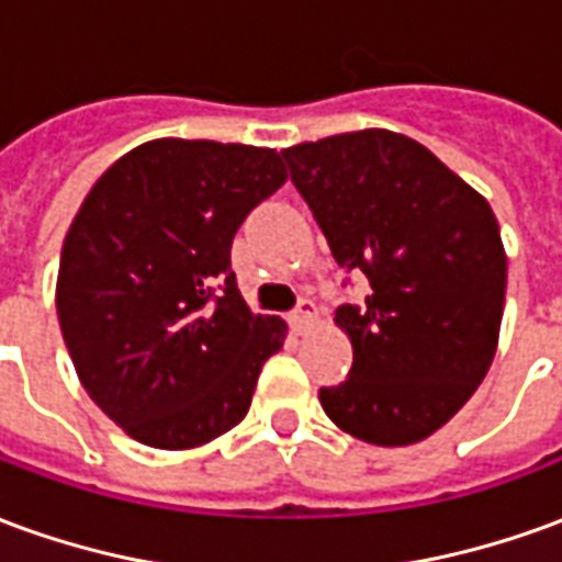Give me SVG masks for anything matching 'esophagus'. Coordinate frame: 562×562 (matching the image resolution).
Returning a JSON list of instances; mask_svg holds the SVG:
<instances>
[{"label":"esophagus","instance_id":"obj_1","mask_svg":"<svg viewBox=\"0 0 562 562\" xmlns=\"http://www.w3.org/2000/svg\"><path fill=\"white\" fill-rule=\"evenodd\" d=\"M313 318H316V304L313 301H301V304L294 306L292 313H289V325H292L294 334H304L310 325H313Z\"/></svg>","mask_w":562,"mask_h":562}]
</instances>
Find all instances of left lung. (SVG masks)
<instances>
[{
    "label": "left lung",
    "mask_w": 562,
    "mask_h": 562,
    "mask_svg": "<svg viewBox=\"0 0 562 562\" xmlns=\"http://www.w3.org/2000/svg\"><path fill=\"white\" fill-rule=\"evenodd\" d=\"M346 273L370 282L342 304L352 370L318 389L340 430L373 446H413L470 401L494 361L506 252L491 204L434 153L385 128L282 149Z\"/></svg>",
    "instance_id": "1"
}]
</instances>
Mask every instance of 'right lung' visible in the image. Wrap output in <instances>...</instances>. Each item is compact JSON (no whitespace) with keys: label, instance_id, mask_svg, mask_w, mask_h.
Returning <instances> with one entry per match:
<instances>
[{"label":"right lung","instance_id":"right-lung-1","mask_svg":"<svg viewBox=\"0 0 562 562\" xmlns=\"http://www.w3.org/2000/svg\"><path fill=\"white\" fill-rule=\"evenodd\" d=\"M285 183L280 153L161 138L114 161L59 258L56 313L80 385L153 448H195L244 422L285 322L237 292L232 240Z\"/></svg>","mask_w":562,"mask_h":562}]
</instances>
